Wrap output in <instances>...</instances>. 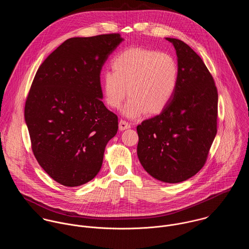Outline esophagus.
Instances as JSON below:
<instances>
[{
  "label": "esophagus",
  "mask_w": 249,
  "mask_h": 249,
  "mask_svg": "<svg viewBox=\"0 0 249 249\" xmlns=\"http://www.w3.org/2000/svg\"><path fill=\"white\" fill-rule=\"evenodd\" d=\"M130 127H131L130 124L127 123L126 121H124V120H121V121H120V123H119V128H120V130L128 129V128H130Z\"/></svg>",
  "instance_id": "34e87169"
}]
</instances>
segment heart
Masks as SVG:
<instances>
[{
	"label": "heart",
	"instance_id": "1",
	"mask_svg": "<svg viewBox=\"0 0 249 249\" xmlns=\"http://www.w3.org/2000/svg\"><path fill=\"white\" fill-rule=\"evenodd\" d=\"M112 71L102 75L105 102L119 108L130 96L124 114L135 118L147 112L161 113L172 102L178 84L176 58L165 52L141 47L128 48L111 60Z\"/></svg>",
	"mask_w": 249,
	"mask_h": 249
}]
</instances>
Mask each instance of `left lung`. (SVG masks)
<instances>
[{
	"label": "left lung",
	"mask_w": 249,
	"mask_h": 249,
	"mask_svg": "<svg viewBox=\"0 0 249 249\" xmlns=\"http://www.w3.org/2000/svg\"><path fill=\"white\" fill-rule=\"evenodd\" d=\"M170 41L178 55L176 94L159 115L137 126V154L152 178L179 183L204 166L216 134L217 90L200 56L186 43Z\"/></svg>",
	"instance_id": "obj_1"
}]
</instances>
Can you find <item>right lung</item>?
Returning a JSON list of instances; mask_svg holds the SVG:
<instances>
[{"label": "right lung", "mask_w": 249, "mask_h": 249, "mask_svg": "<svg viewBox=\"0 0 249 249\" xmlns=\"http://www.w3.org/2000/svg\"><path fill=\"white\" fill-rule=\"evenodd\" d=\"M119 34L67 39L36 71L25 106L32 149L42 169L66 187L100 172L118 117L104 105L101 71Z\"/></svg>", "instance_id": "add662e5"}]
</instances>
